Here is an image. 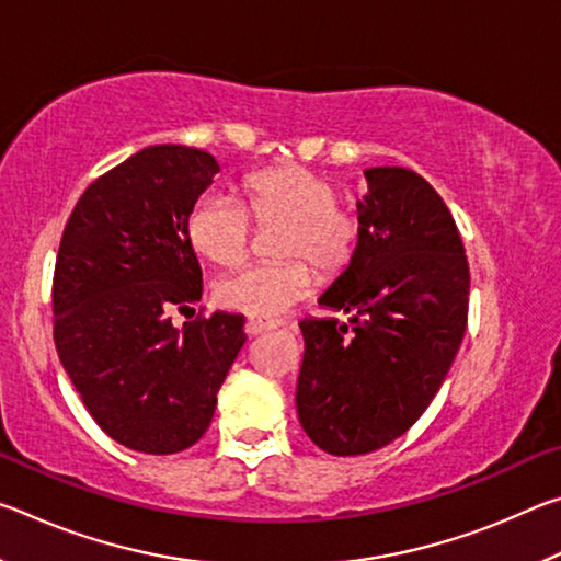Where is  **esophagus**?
<instances>
[{
    "label": "esophagus",
    "instance_id": "1",
    "mask_svg": "<svg viewBox=\"0 0 561 561\" xmlns=\"http://www.w3.org/2000/svg\"><path fill=\"white\" fill-rule=\"evenodd\" d=\"M279 327H284L282 319H260V317L247 319V334L250 336H257V334H262V331H272Z\"/></svg>",
    "mask_w": 561,
    "mask_h": 561
}]
</instances>
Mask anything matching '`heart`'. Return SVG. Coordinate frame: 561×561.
<instances>
[{"instance_id": "b5f03b06", "label": "heart", "mask_w": 561, "mask_h": 561, "mask_svg": "<svg viewBox=\"0 0 561 561\" xmlns=\"http://www.w3.org/2000/svg\"><path fill=\"white\" fill-rule=\"evenodd\" d=\"M242 207L227 197L203 195L187 213V240L217 264L244 257L252 222L279 225L272 252L282 260L247 264L217 279V301L250 317H274L297 304L314 284V267L336 277L356 257L364 222L339 203L327 175L299 163H279L244 175Z\"/></svg>"}]
</instances>
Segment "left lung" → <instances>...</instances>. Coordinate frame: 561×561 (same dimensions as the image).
I'll list each match as a JSON object with an SVG mask.
<instances>
[{"label":"left lung","mask_w":561,"mask_h":561,"mask_svg":"<svg viewBox=\"0 0 561 561\" xmlns=\"http://www.w3.org/2000/svg\"><path fill=\"white\" fill-rule=\"evenodd\" d=\"M364 234L319 307L301 319L299 423L321 450L364 455L411 428L438 393L468 327L470 270L440 195L405 168H368Z\"/></svg>","instance_id":"obj_1"}]
</instances>
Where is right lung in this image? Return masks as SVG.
Here are the masks:
<instances>
[{
	"instance_id": "right-lung-1",
	"label": "right lung",
	"mask_w": 561,
	"mask_h": 561,
	"mask_svg": "<svg viewBox=\"0 0 561 561\" xmlns=\"http://www.w3.org/2000/svg\"><path fill=\"white\" fill-rule=\"evenodd\" d=\"M217 160L153 146L83 190L54 270V341L101 431L130 450L173 455L203 438L240 354L244 317L175 311L203 297L187 213Z\"/></svg>"
}]
</instances>
